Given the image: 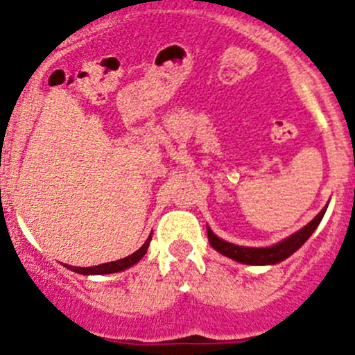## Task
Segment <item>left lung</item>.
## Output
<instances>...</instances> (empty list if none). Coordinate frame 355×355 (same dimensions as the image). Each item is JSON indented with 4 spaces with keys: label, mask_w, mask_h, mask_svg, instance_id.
<instances>
[{
    "label": "left lung",
    "mask_w": 355,
    "mask_h": 355,
    "mask_svg": "<svg viewBox=\"0 0 355 355\" xmlns=\"http://www.w3.org/2000/svg\"><path fill=\"white\" fill-rule=\"evenodd\" d=\"M326 208L317 214V217L313 218L312 223H308L303 230H300L297 233H294L293 236H289L287 240L280 241V243L273 245V247H264V248H250V247H240V245L227 243V241L220 240L218 236H215L211 233V230L208 227V241H210L211 247L217 250V252L224 254V256L231 257V259L238 261V263L243 264H277L280 261L287 259L291 254H294L304 241L310 238V234L317 230L319 223L322 220L324 214H326Z\"/></svg>",
    "instance_id": "8db88e82"
}]
</instances>
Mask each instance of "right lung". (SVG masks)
I'll use <instances>...</instances> for the list:
<instances>
[{
	"label": "right lung",
	"instance_id": "1",
	"mask_svg": "<svg viewBox=\"0 0 355 355\" xmlns=\"http://www.w3.org/2000/svg\"><path fill=\"white\" fill-rule=\"evenodd\" d=\"M152 236L147 238V241H145L144 245H141L140 248H138L137 252L131 254V256L124 257V259H119V261H112V263H107V264H99V266H91V268H80V266H68L66 264V268H69L71 271H75V273H80V275H107V273H117V271L121 270H125V268L132 266V264H137L138 261L141 259V257L147 254V248H148V243H150Z\"/></svg>",
	"mask_w": 355,
	"mask_h": 355
}]
</instances>
